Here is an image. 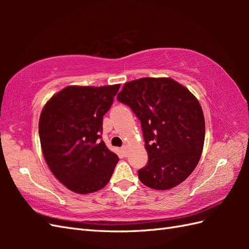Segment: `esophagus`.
<instances>
[{
  "label": "esophagus",
  "instance_id": "esophagus-1",
  "mask_svg": "<svg viewBox=\"0 0 249 249\" xmlns=\"http://www.w3.org/2000/svg\"><path fill=\"white\" fill-rule=\"evenodd\" d=\"M127 149H128V147L126 146V145H124L123 147H122V152L124 153V155H127Z\"/></svg>",
  "mask_w": 249,
  "mask_h": 249
}]
</instances>
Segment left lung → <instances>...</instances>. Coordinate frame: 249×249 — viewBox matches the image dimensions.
Wrapping results in <instances>:
<instances>
[{"instance_id":"8db88e82","label":"left lung","mask_w":249,"mask_h":249,"mask_svg":"<svg viewBox=\"0 0 249 249\" xmlns=\"http://www.w3.org/2000/svg\"><path fill=\"white\" fill-rule=\"evenodd\" d=\"M141 122L149 155L138 171L145 186L168 190L185 181L202 154L205 122L202 108L187 88L171 78L126 82L118 94Z\"/></svg>"}]
</instances>
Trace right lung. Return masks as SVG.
<instances>
[{
  "label": "right lung",
  "instance_id": "obj_1",
  "mask_svg": "<svg viewBox=\"0 0 249 249\" xmlns=\"http://www.w3.org/2000/svg\"><path fill=\"white\" fill-rule=\"evenodd\" d=\"M120 84L68 86L54 94L39 116V139L45 160L59 181L73 193L91 194L110 181L118 155L103 140V116Z\"/></svg>",
  "mask_w": 249,
  "mask_h": 249
}]
</instances>
